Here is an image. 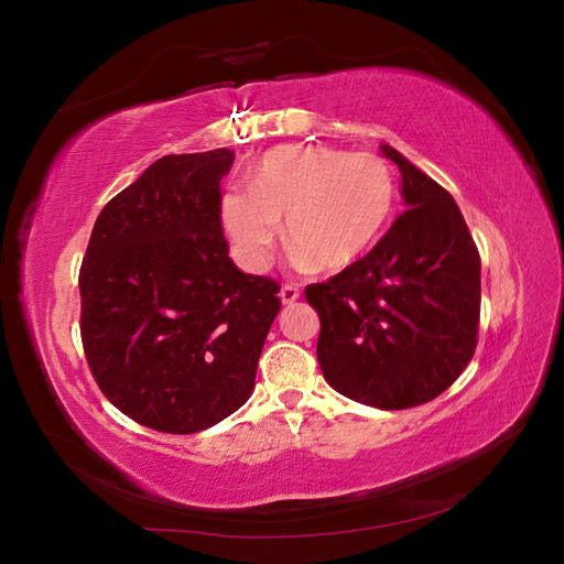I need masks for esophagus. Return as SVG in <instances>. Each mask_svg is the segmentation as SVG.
I'll use <instances>...</instances> for the list:
<instances>
[{"mask_svg":"<svg viewBox=\"0 0 564 564\" xmlns=\"http://www.w3.org/2000/svg\"><path fill=\"white\" fill-rule=\"evenodd\" d=\"M299 289L294 286V284H284L282 289H280V301L284 303V305H292V303H296L299 301Z\"/></svg>","mask_w":564,"mask_h":564,"instance_id":"obj_1","label":"esophagus"}]
</instances>
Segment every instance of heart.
Segmentation results:
<instances>
[{
	"label": "heart",
	"mask_w": 564,
	"mask_h": 564,
	"mask_svg": "<svg viewBox=\"0 0 564 564\" xmlns=\"http://www.w3.org/2000/svg\"><path fill=\"white\" fill-rule=\"evenodd\" d=\"M395 197L388 164L371 152L278 145L251 172V185L220 197V226L247 270H263L282 220L301 265L344 270L379 240Z\"/></svg>",
	"instance_id": "heart-1"
}]
</instances>
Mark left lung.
Returning <instances> with one entry per match:
<instances>
[{
  "label": "left lung",
  "instance_id": "1",
  "mask_svg": "<svg viewBox=\"0 0 564 564\" xmlns=\"http://www.w3.org/2000/svg\"><path fill=\"white\" fill-rule=\"evenodd\" d=\"M400 169L404 209L365 259L305 299L319 315L324 379L355 402L409 409L445 392L470 362L480 319V253L454 197L381 145Z\"/></svg>",
  "mask_w": 564,
  "mask_h": 564
}]
</instances>
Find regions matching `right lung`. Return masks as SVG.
Returning a JSON list of instances; mask_svg holds the SVG:
<instances>
[{
	"mask_svg": "<svg viewBox=\"0 0 564 564\" xmlns=\"http://www.w3.org/2000/svg\"><path fill=\"white\" fill-rule=\"evenodd\" d=\"M235 152L166 155L112 197L79 270L82 344L98 388L145 429L199 433L253 392L278 284L235 268L220 178Z\"/></svg>",
	"mask_w": 564,
	"mask_h": 564,
	"instance_id": "right-lung-1",
	"label": "right lung"
}]
</instances>
